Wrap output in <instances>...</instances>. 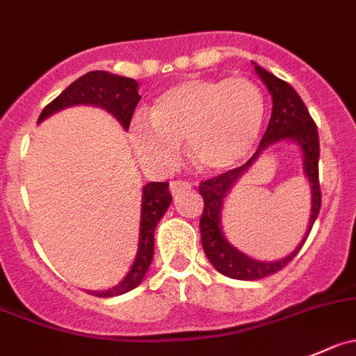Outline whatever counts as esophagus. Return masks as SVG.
<instances>
[{"label": "esophagus", "mask_w": 356, "mask_h": 356, "mask_svg": "<svg viewBox=\"0 0 356 356\" xmlns=\"http://www.w3.org/2000/svg\"><path fill=\"white\" fill-rule=\"evenodd\" d=\"M191 188H193L191 182H188V181H172L170 182V193L174 196H177L179 193L189 191Z\"/></svg>", "instance_id": "1"}]
</instances>
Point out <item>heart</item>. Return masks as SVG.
<instances>
[{
  "mask_svg": "<svg viewBox=\"0 0 356 356\" xmlns=\"http://www.w3.org/2000/svg\"><path fill=\"white\" fill-rule=\"evenodd\" d=\"M264 115L262 90L245 76L186 79L156 99L151 115L132 120L130 140L144 163L168 168L179 160L181 140L188 139L193 163L219 174L248 156Z\"/></svg>",
  "mask_w": 356,
  "mask_h": 356,
  "instance_id": "1",
  "label": "heart"
}]
</instances>
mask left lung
<instances>
[{
	"label": "left lung",
	"mask_w": 356,
	"mask_h": 356,
	"mask_svg": "<svg viewBox=\"0 0 356 356\" xmlns=\"http://www.w3.org/2000/svg\"><path fill=\"white\" fill-rule=\"evenodd\" d=\"M254 67L259 78L268 86L271 99H273V111H271L268 129H266L261 144H259V149L255 151L254 156L247 163H243L238 168H233V170L224 172L220 175H216L212 179H207L198 188L200 195L203 196V213L202 219H200L203 252L209 257L210 264L219 273H222L224 277L236 278V280H259V278L278 273L282 268H285L298 255L302 245H305L306 238H308L309 231H312L313 224H315L316 216L320 212V205H322V193H320L318 181L320 143L315 122L309 116V111L305 106V102H302V99L299 97L298 92L287 81L277 78L275 74L262 69L261 65L255 64ZM285 138L299 143L303 151V166L312 184V217L310 218L309 231L305 238L292 254L275 263L255 261L245 256L243 252L236 251L223 236L222 228L220 227L223 198L229 189L236 184L237 179L243 175V172L248 170V167L257 159L258 154L266 147Z\"/></svg>",
	"instance_id": "left-lung-1"
}]
</instances>
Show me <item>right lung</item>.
<instances>
[{
  "mask_svg": "<svg viewBox=\"0 0 356 356\" xmlns=\"http://www.w3.org/2000/svg\"><path fill=\"white\" fill-rule=\"evenodd\" d=\"M139 83L125 76L111 74L106 71H90L72 81L71 85L58 95L57 99L44 106L38 123L43 122L54 113L78 104H92L111 113L116 120L129 129L132 115L140 101L137 92ZM172 202L168 191V182H149L143 188V207H140V227H139V248H137L136 261L130 268L129 275L123 278L122 284L109 291L92 292L97 298H115L125 292H130L143 282L144 275L149 270L154 252V229L163 213L167 212Z\"/></svg>",
  "mask_w": 356,
  "mask_h": 356,
  "instance_id": "right-lung-1",
  "label": "right lung"
}]
</instances>
